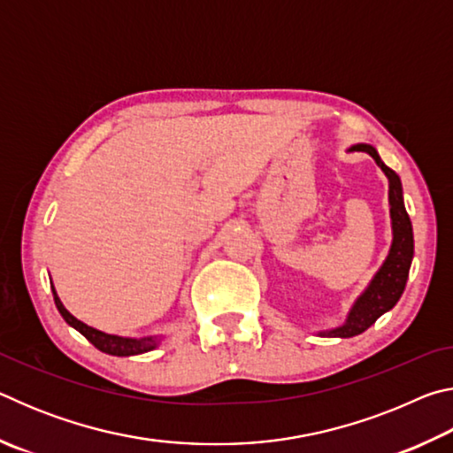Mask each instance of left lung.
Listing matches in <instances>:
<instances>
[{"mask_svg":"<svg viewBox=\"0 0 453 453\" xmlns=\"http://www.w3.org/2000/svg\"><path fill=\"white\" fill-rule=\"evenodd\" d=\"M351 151H367L375 159V164L381 167V172L389 180V213H392V227H394V243L389 250V256L381 270L375 275L370 288L364 291V296L351 308L348 321L342 327H335L332 332H324L321 335L327 337H351L365 332L367 327L375 324V319L383 313L389 311L400 300L405 281H408L411 257H413V232L408 211H405L403 197H402V181L400 175L381 162L378 151L372 145L359 143L351 148Z\"/></svg>","mask_w":453,"mask_h":453,"instance_id":"left-lung-1","label":"left lung"}]
</instances>
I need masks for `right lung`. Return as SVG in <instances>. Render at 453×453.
I'll return each instance as SVG.
<instances>
[{"label": "right lung", "instance_id": "1", "mask_svg": "<svg viewBox=\"0 0 453 453\" xmlns=\"http://www.w3.org/2000/svg\"><path fill=\"white\" fill-rule=\"evenodd\" d=\"M51 289H53V286H51ZM53 302H56L61 318H64L72 327L78 329V332L83 337H86L88 342L94 343V346L99 351H104V354H110V356H137V354H145V351L156 348V343H157L156 337H142V340H132V337L110 335V334L99 332V329L86 326L80 319H75L72 313L64 308V303L59 302L56 289H53Z\"/></svg>", "mask_w": 453, "mask_h": 453}]
</instances>
